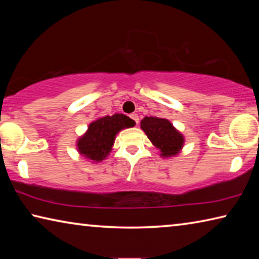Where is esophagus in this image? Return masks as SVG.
<instances>
[{
  "label": "esophagus",
  "instance_id": "1",
  "mask_svg": "<svg viewBox=\"0 0 259 259\" xmlns=\"http://www.w3.org/2000/svg\"><path fill=\"white\" fill-rule=\"evenodd\" d=\"M130 117H131V119H133V120L135 121V123L138 125V123H139V116L137 115V114H131Z\"/></svg>",
  "mask_w": 259,
  "mask_h": 259
}]
</instances>
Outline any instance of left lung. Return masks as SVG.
<instances>
[{
  "label": "left lung",
  "instance_id": "8db88e82",
  "mask_svg": "<svg viewBox=\"0 0 259 259\" xmlns=\"http://www.w3.org/2000/svg\"><path fill=\"white\" fill-rule=\"evenodd\" d=\"M140 128L146 134L153 146L160 152L164 159L178 155L184 147L185 138L183 134L163 117L145 116L140 121Z\"/></svg>",
  "mask_w": 259,
  "mask_h": 259
}]
</instances>
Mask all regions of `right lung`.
Instances as JSON below:
<instances>
[{
  "instance_id": "obj_1",
  "label": "right lung",
  "mask_w": 259,
  "mask_h": 259,
  "mask_svg": "<svg viewBox=\"0 0 259 259\" xmlns=\"http://www.w3.org/2000/svg\"><path fill=\"white\" fill-rule=\"evenodd\" d=\"M134 125L135 121L124 114L116 113L98 117L91 122L85 133L76 140L78 154L93 163H98L109 155L116 135Z\"/></svg>"
}]
</instances>
